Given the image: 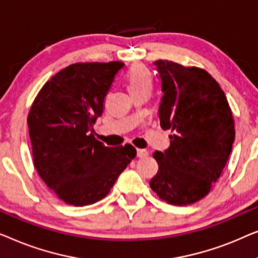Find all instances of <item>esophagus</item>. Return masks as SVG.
Masks as SVG:
<instances>
[{
    "mask_svg": "<svg viewBox=\"0 0 258 258\" xmlns=\"http://www.w3.org/2000/svg\"><path fill=\"white\" fill-rule=\"evenodd\" d=\"M137 155L139 158H146L148 155V152L146 150H137Z\"/></svg>",
    "mask_w": 258,
    "mask_h": 258,
    "instance_id": "obj_1",
    "label": "esophagus"
}]
</instances>
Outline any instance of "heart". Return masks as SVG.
Segmentation results:
<instances>
[{"label": "heart", "mask_w": 258, "mask_h": 258, "mask_svg": "<svg viewBox=\"0 0 258 258\" xmlns=\"http://www.w3.org/2000/svg\"><path fill=\"white\" fill-rule=\"evenodd\" d=\"M126 83L131 94L140 91H151L152 89V75L146 67L141 64H136L130 69L126 75Z\"/></svg>", "instance_id": "1"}]
</instances>
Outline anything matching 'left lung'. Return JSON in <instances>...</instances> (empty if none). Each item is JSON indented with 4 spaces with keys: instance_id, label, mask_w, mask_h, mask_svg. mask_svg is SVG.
I'll use <instances>...</instances> for the list:
<instances>
[{
    "instance_id": "left-lung-1",
    "label": "left lung",
    "mask_w": 258,
    "mask_h": 258,
    "mask_svg": "<svg viewBox=\"0 0 258 258\" xmlns=\"http://www.w3.org/2000/svg\"><path fill=\"white\" fill-rule=\"evenodd\" d=\"M153 64L164 93L160 126L173 134L167 150L153 153L159 170L150 186L170 205H191L208 195L229 159L233 114L219 83L206 70L166 59Z\"/></svg>"
}]
</instances>
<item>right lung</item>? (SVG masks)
Instances as JSON below:
<instances>
[{
  "mask_svg": "<svg viewBox=\"0 0 258 258\" xmlns=\"http://www.w3.org/2000/svg\"><path fill=\"white\" fill-rule=\"evenodd\" d=\"M122 67L121 61L69 65L45 83L29 112L34 165L68 205L88 206L106 197L137 155L128 144L106 147L90 133Z\"/></svg>",
  "mask_w": 258,
  "mask_h": 258,
  "instance_id": "1",
  "label": "right lung"
}]
</instances>
